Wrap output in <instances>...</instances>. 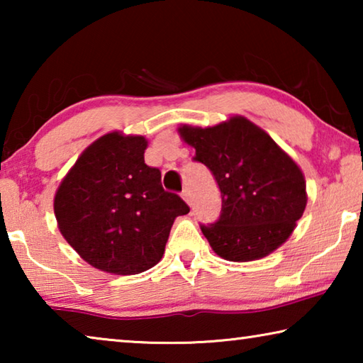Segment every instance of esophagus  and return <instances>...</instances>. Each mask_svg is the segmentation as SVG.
Listing matches in <instances>:
<instances>
[{"label":"esophagus","mask_w":363,"mask_h":363,"mask_svg":"<svg viewBox=\"0 0 363 363\" xmlns=\"http://www.w3.org/2000/svg\"><path fill=\"white\" fill-rule=\"evenodd\" d=\"M182 199H184V201H186L187 205H192V195H190V190L189 189H184Z\"/></svg>","instance_id":"1"}]
</instances>
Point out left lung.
Instances as JSON below:
<instances>
[{"label": "left lung", "instance_id": "8db88e82", "mask_svg": "<svg viewBox=\"0 0 363 363\" xmlns=\"http://www.w3.org/2000/svg\"><path fill=\"white\" fill-rule=\"evenodd\" d=\"M181 139L195 149L216 179L223 208L214 224L200 225L214 253L248 262L284 245L307 205L306 179L296 162L269 134L242 115L219 125H181Z\"/></svg>", "mask_w": 363, "mask_h": 363}]
</instances>
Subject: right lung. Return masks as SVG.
<instances>
[{
    "mask_svg": "<svg viewBox=\"0 0 363 363\" xmlns=\"http://www.w3.org/2000/svg\"><path fill=\"white\" fill-rule=\"evenodd\" d=\"M144 136L112 131L86 147L60 182L54 214L67 243L102 272L134 275L163 257L169 230L189 206L164 192L147 167Z\"/></svg>",
    "mask_w": 363,
    "mask_h": 363,
    "instance_id": "1",
    "label": "right lung"
}]
</instances>
